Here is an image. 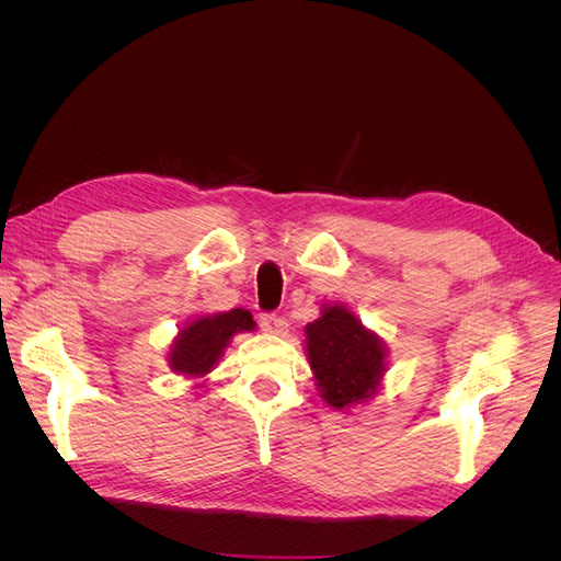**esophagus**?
Wrapping results in <instances>:
<instances>
[{
	"label": "esophagus",
	"mask_w": 561,
	"mask_h": 561,
	"mask_svg": "<svg viewBox=\"0 0 561 561\" xmlns=\"http://www.w3.org/2000/svg\"><path fill=\"white\" fill-rule=\"evenodd\" d=\"M260 325L268 334H285V330H287L285 318L278 316V313H262L260 316Z\"/></svg>",
	"instance_id": "obj_1"
}]
</instances>
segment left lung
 Listing matches in <instances>:
<instances>
[{
	"instance_id": "8db88e82",
	"label": "left lung",
	"mask_w": 561,
	"mask_h": 561,
	"mask_svg": "<svg viewBox=\"0 0 561 561\" xmlns=\"http://www.w3.org/2000/svg\"><path fill=\"white\" fill-rule=\"evenodd\" d=\"M307 353L318 388L336 410L375 393L383 377V346L360 320L330 307L307 328Z\"/></svg>"
}]
</instances>
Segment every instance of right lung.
Instances as JSON below:
<instances>
[{
    "label": "right lung",
    "instance_id": "right-lung-1",
    "mask_svg": "<svg viewBox=\"0 0 561 561\" xmlns=\"http://www.w3.org/2000/svg\"><path fill=\"white\" fill-rule=\"evenodd\" d=\"M252 328L254 320L250 311L243 309L198 318L180 332L171 353V367L186 377H203L213 369L219 355H222L229 339L236 332Z\"/></svg>",
    "mask_w": 561,
    "mask_h": 561
}]
</instances>
